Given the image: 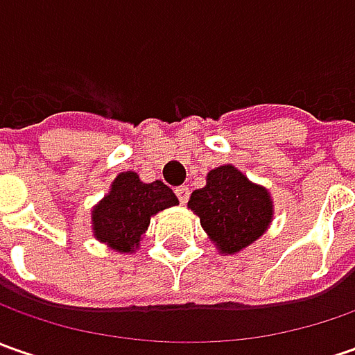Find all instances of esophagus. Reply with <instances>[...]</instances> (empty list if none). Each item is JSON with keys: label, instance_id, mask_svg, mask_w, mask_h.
<instances>
[{"label": "esophagus", "instance_id": "1", "mask_svg": "<svg viewBox=\"0 0 355 355\" xmlns=\"http://www.w3.org/2000/svg\"><path fill=\"white\" fill-rule=\"evenodd\" d=\"M175 196L180 199V203H187V199H189V187H187V185L175 187Z\"/></svg>", "mask_w": 355, "mask_h": 355}]
</instances>
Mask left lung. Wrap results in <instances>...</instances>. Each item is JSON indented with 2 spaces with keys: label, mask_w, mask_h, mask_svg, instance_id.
Instances as JSON below:
<instances>
[{
  "label": "left lung",
  "mask_w": 355,
  "mask_h": 355,
  "mask_svg": "<svg viewBox=\"0 0 355 355\" xmlns=\"http://www.w3.org/2000/svg\"><path fill=\"white\" fill-rule=\"evenodd\" d=\"M191 211L221 252H237L261 237L272 219L268 191L251 184L237 168L221 166L207 173V185L189 198Z\"/></svg>",
  "instance_id": "obj_1"
}]
</instances>
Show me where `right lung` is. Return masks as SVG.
Listing matches in <instances>:
<instances>
[{
    "mask_svg": "<svg viewBox=\"0 0 355 355\" xmlns=\"http://www.w3.org/2000/svg\"><path fill=\"white\" fill-rule=\"evenodd\" d=\"M171 205H178V198L168 185L144 184L134 171H124L92 211L94 237L120 252L134 251L150 225V217Z\"/></svg>",
    "mask_w": 355,
    "mask_h": 355,
    "instance_id": "add662e5",
    "label": "right lung"
}]
</instances>
